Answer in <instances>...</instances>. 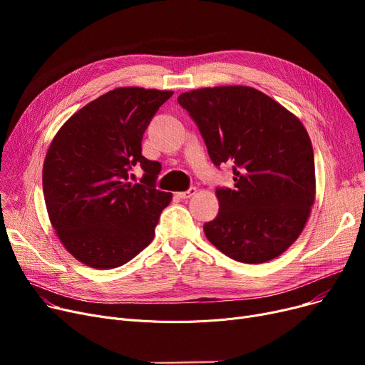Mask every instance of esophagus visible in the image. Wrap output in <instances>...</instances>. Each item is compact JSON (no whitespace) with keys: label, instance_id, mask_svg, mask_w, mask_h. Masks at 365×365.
I'll use <instances>...</instances> for the list:
<instances>
[{"label":"esophagus","instance_id":"1","mask_svg":"<svg viewBox=\"0 0 365 365\" xmlns=\"http://www.w3.org/2000/svg\"><path fill=\"white\" fill-rule=\"evenodd\" d=\"M195 194H197V187L195 186H190L187 190H183V192H178V197L182 198V200H186V198L194 197Z\"/></svg>","mask_w":365,"mask_h":365}]
</instances>
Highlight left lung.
Wrapping results in <instances>:
<instances>
[{
  "mask_svg": "<svg viewBox=\"0 0 365 365\" xmlns=\"http://www.w3.org/2000/svg\"><path fill=\"white\" fill-rule=\"evenodd\" d=\"M178 102L198 125L213 164H232L234 189H216L219 213L204 225L207 240L237 262L278 257L302 234L315 200L308 131L253 87H207L182 93Z\"/></svg>",
  "mask_w": 365,
  "mask_h": 365,
  "instance_id": "obj_1",
  "label": "left lung"
}]
</instances>
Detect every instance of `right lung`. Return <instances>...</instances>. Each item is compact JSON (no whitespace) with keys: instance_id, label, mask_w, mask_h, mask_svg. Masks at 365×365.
Here are the masks:
<instances>
[{"instance_id":"obj_1","label":"right lung","mask_w":365,"mask_h":365,"mask_svg":"<svg viewBox=\"0 0 365 365\" xmlns=\"http://www.w3.org/2000/svg\"><path fill=\"white\" fill-rule=\"evenodd\" d=\"M173 91L120 87L62 125L44 161L50 222L66 250L96 269L118 267L150 244L171 194L155 187L158 161L142 155V138ZM140 165V184L129 171Z\"/></svg>"}]
</instances>
